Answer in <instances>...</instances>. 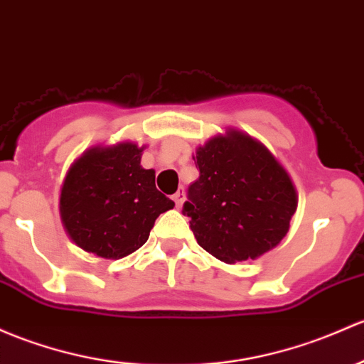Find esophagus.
<instances>
[{"label": "esophagus", "instance_id": "1", "mask_svg": "<svg viewBox=\"0 0 364 364\" xmlns=\"http://www.w3.org/2000/svg\"><path fill=\"white\" fill-rule=\"evenodd\" d=\"M172 200H174L176 208H181V204L185 202V192H176L172 195Z\"/></svg>", "mask_w": 364, "mask_h": 364}]
</instances>
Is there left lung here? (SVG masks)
Wrapping results in <instances>:
<instances>
[{
	"label": "left lung",
	"mask_w": 364,
	"mask_h": 364,
	"mask_svg": "<svg viewBox=\"0 0 364 364\" xmlns=\"http://www.w3.org/2000/svg\"><path fill=\"white\" fill-rule=\"evenodd\" d=\"M200 171L183 213L198 246L225 263L256 259L277 246L296 211V190L259 141L240 131L209 139L193 160Z\"/></svg>",
	"instance_id": "8db88e82"
}]
</instances>
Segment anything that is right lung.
Returning a JSON list of instances; mask_svg holds the SVG:
<instances>
[{
  "label": "right lung",
  "instance_id": "obj_1",
  "mask_svg": "<svg viewBox=\"0 0 364 364\" xmlns=\"http://www.w3.org/2000/svg\"><path fill=\"white\" fill-rule=\"evenodd\" d=\"M144 146L118 143L87 150L68 171L59 211L73 242L101 258L139 250L155 220L174 202L155 186V171L141 167Z\"/></svg>",
  "mask_w": 364,
  "mask_h": 364
}]
</instances>
